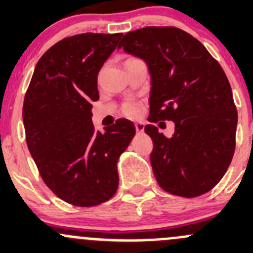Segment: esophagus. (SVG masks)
Instances as JSON below:
<instances>
[{
    "label": "esophagus",
    "instance_id": "esophagus-1",
    "mask_svg": "<svg viewBox=\"0 0 253 253\" xmlns=\"http://www.w3.org/2000/svg\"><path fill=\"white\" fill-rule=\"evenodd\" d=\"M134 126H136V131L138 132V133H142V132L144 131V124H142V122H137Z\"/></svg>",
    "mask_w": 253,
    "mask_h": 253
}]
</instances>
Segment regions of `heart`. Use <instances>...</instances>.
Returning a JSON list of instances; mask_svg holds the SVG:
<instances>
[{
	"label": "heart",
	"instance_id": "1",
	"mask_svg": "<svg viewBox=\"0 0 253 253\" xmlns=\"http://www.w3.org/2000/svg\"><path fill=\"white\" fill-rule=\"evenodd\" d=\"M122 111L126 116L128 117H137L141 112V106L137 101H127L125 103L124 108H122Z\"/></svg>",
	"mask_w": 253,
	"mask_h": 253
}]
</instances>
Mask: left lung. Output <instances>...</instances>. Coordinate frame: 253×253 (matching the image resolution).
Here are the masks:
<instances>
[{
    "mask_svg": "<svg viewBox=\"0 0 253 253\" xmlns=\"http://www.w3.org/2000/svg\"><path fill=\"white\" fill-rule=\"evenodd\" d=\"M145 61L152 76L148 121H174L168 138L154 125L150 164L160 187L192 198L211 191L235 152L237 111L228 77L202 42L175 27L125 34L119 48Z\"/></svg>",
    "mask_w": 253,
    "mask_h": 253,
    "instance_id": "1",
    "label": "left lung"
}]
</instances>
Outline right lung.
Masks as SVG:
<instances>
[{"label":"right lung","mask_w":253,"mask_h":253,"mask_svg":"<svg viewBox=\"0 0 253 253\" xmlns=\"http://www.w3.org/2000/svg\"><path fill=\"white\" fill-rule=\"evenodd\" d=\"M122 34L84 33L51 46L35 66L23 104L28 149L46 186L65 202L93 207L119 186L117 160L136 133L119 119L105 133L91 124L98 73Z\"/></svg>","instance_id":"add662e5"}]
</instances>
